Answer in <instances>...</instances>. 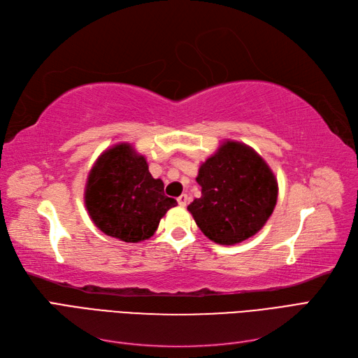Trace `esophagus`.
I'll list each match as a JSON object with an SVG mask.
<instances>
[{
    "mask_svg": "<svg viewBox=\"0 0 358 358\" xmlns=\"http://www.w3.org/2000/svg\"><path fill=\"white\" fill-rule=\"evenodd\" d=\"M188 201H189V197L187 196V194H182L180 197H178V203H179V206H182V208H185Z\"/></svg>",
    "mask_w": 358,
    "mask_h": 358,
    "instance_id": "obj_1",
    "label": "esophagus"
}]
</instances>
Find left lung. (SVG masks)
Listing matches in <instances>:
<instances>
[{"mask_svg":"<svg viewBox=\"0 0 358 358\" xmlns=\"http://www.w3.org/2000/svg\"><path fill=\"white\" fill-rule=\"evenodd\" d=\"M201 197L188 210L206 237L241 243L263 229L278 200V182L267 162L245 143L225 140L199 169Z\"/></svg>","mask_w":358,"mask_h":358,"instance_id":"left-lung-1","label":"left lung"}]
</instances>
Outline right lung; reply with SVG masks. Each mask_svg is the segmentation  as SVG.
<instances>
[{
    "mask_svg": "<svg viewBox=\"0 0 358 358\" xmlns=\"http://www.w3.org/2000/svg\"><path fill=\"white\" fill-rule=\"evenodd\" d=\"M176 204L164 194L162 180L149 173L146 158L129 143L104 150L86 180L85 206L92 222L127 243L149 239Z\"/></svg>",
    "mask_w": 358,
    "mask_h": 358,
    "instance_id": "1",
    "label": "right lung"
}]
</instances>
